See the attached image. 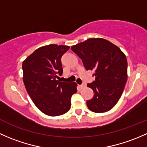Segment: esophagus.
I'll return each instance as SVG.
<instances>
[{"instance_id":"obj_1","label":"esophagus","mask_w":147,"mask_h":147,"mask_svg":"<svg viewBox=\"0 0 147 147\" xmlns=\"http://www.w3.org/2000/svg\"><path fill=\"white\" fill-rule=\"evenodd\" d=\"M79 87H80V88H81V89H83V88H84L86 87V84H82L81 85H80Z\"/></svg>"}]
</instances>
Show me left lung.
<instances>
[{
	"instance_id": "8db88e82",
	"label": "left lung",
	"mask_w": 147,
	"mask_h": 147,
	"mask_svg": "<svg viewBox=\"0 0 147 147\" xmlns=\"http://www.w3.org/2000/svg\"><path fill=\"white\" fill-rule=\"evenodd\" d=\"M82 60L85 69L94 71L95 81L88 84L94 96L87 100L88 109L105 113L117 104L127 79V61L123 52L110 42L91 38L71 47Z\"/></svg>"
}]
</instances>
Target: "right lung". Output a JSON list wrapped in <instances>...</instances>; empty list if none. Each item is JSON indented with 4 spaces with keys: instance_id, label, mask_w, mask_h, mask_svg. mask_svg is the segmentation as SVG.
<instances>
[{
    "instance_id": "add662e5",
    "label": "right lung",
    "mask_w": 147,
    "mask_h": 147,
    "mask_svg": "<svg viewBox=\"0 0 147 147\" xmlns=\"http://www.w3.org/2000/svg\"><path fill=\"white\" fill-rule=\"evenodd\" d=\"M69 46L49 45L36 49L22 63L23 81L34 105L43 113L59 116L67 113L71 98L77 92L76 83L61 82V57Z\"/></svg>"
}]
</instances>
